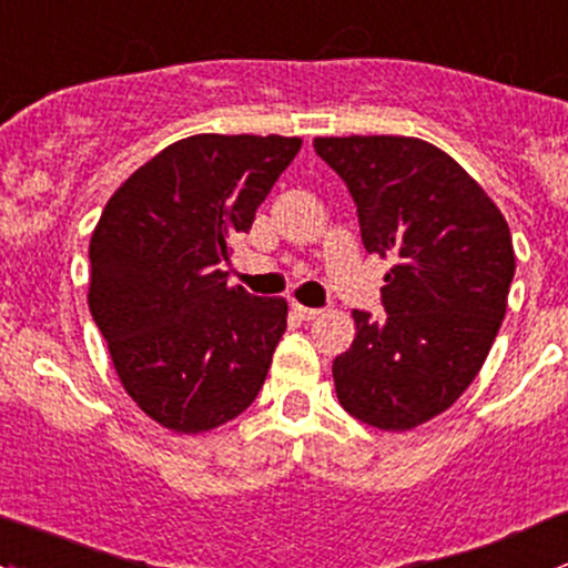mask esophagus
Returning a JSON list of instances; mask_svg holds the SVG:
<instances>
[{
	"instance_id": "1",
	"label": "esophagus",
	"mask_w": 568,
	"mask_h": 568,
	"mask_svg": "<svg viewBox=\"0 0 568 568\" xmlns=\"http://www.w3.org/2000/svg\"><path fill=\"white\" fill-rule=\"evenodd\" d=\"M292 308H295V314H297V317H301V320H306V323H308V320H317L320 314H323V312H320V308H308V306H301V303H292Z\"/></svg>"
}]
</instances>
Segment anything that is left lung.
<instances>
[{"label":"left lung","instance_id":"left-lung-1","mask_svg":"<svg viewBox=\"0 0 568 568\" xmlns=\"http://www.w3.org/2000/svg\"><path fill=\"white\" fill-rule=\"evenodd\" d=\"M347 183L369 254L394 256L385 317L355 308V342L333 361L349 415L405 432L459 399L506 317L514 245L498 204L435 144L413 136H320Z\"/></svg>","mask_w":568,"mask_h":568}]
</instances>
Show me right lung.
Instances as JSON below:
<instances>
[{
  "instance_id": "1",
  "label": "right lung",
  "mask_w": 568,
  "mask_h": 568,
  "mask_svg": "<svg viewBox=\"0 0 568 568\" xmlns=\"http://www.w3.org/2000/svg\"><path fill=\"white\" fill-rule=\"evenodd\" d=\"M301 144L276 133L180 139L103 207L87 301L122 388L166 429H215L265 383L286 301L230 286L221 265Z\"/></svg>"
}]
</instances>
